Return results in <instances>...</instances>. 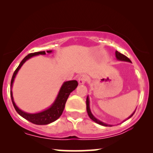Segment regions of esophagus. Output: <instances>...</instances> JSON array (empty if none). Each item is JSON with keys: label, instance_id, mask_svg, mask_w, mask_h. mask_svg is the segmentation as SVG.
Returning <instances> with one entry per match:
<instances>
[{"label": "esophagus", "instance_id": "1", "mask_svg": "<svg viewBox=\"0 0 153 153\" xmlns=\"http://www.w3.org/2000/svg\"><path fill=\"white\" fill-rule=\"evenodd\" d=\"M87 81H88V76H86V75L83 74V75H81V76L79 77L78 81H79V85L84 84V83L86 82Z\"/></svg>", "mask_w": 153, "mask_h": 153}]
</instances>
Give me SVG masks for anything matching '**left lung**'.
<instances>
[{
    "label": "left lung",
    "mask_w": 153,
    "mask_h": 153,
    "mask_svg": "<svg viewBox=\"0 0 153 153\" xmlns=\"http://www.w3.org/2000/svg\"><path fill=\"white\" fill-rule=\"evenodd\" d=\"M116 57L117 58V60H120V61H125V62H131V60H129V58L127 57V56H125V55H123V54L120 53V52H118V51H116ZM86 110H87V113H88V116L90 117V118H91V120H93L94 122H95L96 123H97V124H99V125H103V126H106V127H111V126H113V125H108V124H106V123H104L103 122H102L101 120H98V119L96 118L95 117L93 116V114H92L91 111V108H90V100H89L88 96L87 98H86ZM135 111L133 112V114H131V116H129L128 118L126 119V120H127V119H129V118H130L131 117L133 116L134 114L135 113ZM126 120H125L124 121H125Z\"/></svg>",
    "instance_id": "left-lung-1"
}]
</instances>
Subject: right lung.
I'll list each match as a JSON object with an SVG mask.
<instances>
[{
    "label": "right lung",
    "mask_w": 153,
    "mask_h": 153,
    "mask_svg": "<svg viewBox=\"0 0 153 153\" xmlns=\"http://www.w3.org/2000/svg\"><path fill=\"white\" fill-rule=\"evenodd\" d=\"M47 52L50 53H51L52 51L50 50V51H47ZM45 51H39L30 53L28 54V56H26V57L22 60L19 65L18 66V68L16 69L15 71H14L13 76L12 77L11 85H10V95H11L12 104H13V106L14 108H15V110L16 111V112H17L21 116L26 119V120L30 121V123H33V124L39 125H48L49 124V123L54 122V121H56L58 118H60V116H61L62 114V111H63L65 105V103L69 95H70V94L72 93L73 91H74V90L76 88L77 85H78V82H77L76 80L68 81L64 82L62 83V86L60 88L57 97H56L53 103L50 106V107L42 111L35 113V114H29V113H26L24 111L21 110L20 108L16 105L15 102L14 101L13 95H12V85H13L14 79H15L19 70H20V68H22L23 65L26 62V60L30 59V58L33 57V56L39 55H45Z\"/></svg>",
    "instance_id": "1"
}]
</instances>
